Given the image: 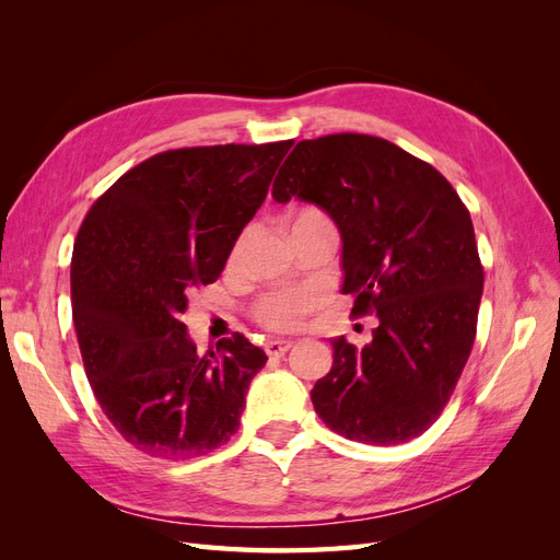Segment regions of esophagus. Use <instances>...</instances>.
<instances>
[{
	"label": "esophagus",
	"mask_w": 560,
	"mask_h": 560,
	"mask_svg": "<svg viewBox=\"0 0 560 560\" xmlns=\"http://www.w3.org/2000/svg\"><path fill=\"white\" fill-rule=\"evenodd\" d=\"M290 348H292V341H278V338H273V341H266L268 358H282V354Z\"/></svg>",
	"instance_id": "obj_1"
}]
</instances>
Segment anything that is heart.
<instances>
[{
    "label": "heart",
    "mask_w": 560,
    "mask_h": 560,
    "mask_svg": "<svg viewBox=\"0 0 560 560\" xmlns=\"http://www.w3.org/2000/svg\"><path fill=\"white\" fill-rule=\"evenodd\" d=\"M317 214L319 212L315 210H303L292 219V222H299V219H311ZM238 252H241V245L233 249V257ZM315 303H317V294L313 290H296V287H290V290H276L266 294L259 301L257 315L266 327L287 331V329H296L303 322V317L311 313Z\"/></svg>",
    "instance_id": "obj_1"
}]
</instances>
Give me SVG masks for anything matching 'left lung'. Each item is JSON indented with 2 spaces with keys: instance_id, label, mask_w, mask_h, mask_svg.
Returning <instances> with one entry per match:
<instances>
[{
  "instance_id": "1",
  "label": "left lung",
  "mask_w": 560,
  "mask_h": 560,
  "mask_svg": "<svg viewBox=\"0 0 560 560\" xmlns=\"http://www.w3.org/2000/svg\"><path fill=\"white\" fill-rule=\"evenodd\" d=\"M292 198L334 219L341 292L354 315L378 317L362 350L331 338L315 411L352 442H409L444 411L477 336L483 268L469 212L430 163L358 132L301 140L273 182V200Z\"/></svg>"
}]
</instances>
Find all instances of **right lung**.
<instances>
[{"label":"right lung","instance_id":"add662e5","mask_svg":"<svg viewBox=\"0 0 560 560\" xmlns=\"http://www.w3.org/2000/svg\"><path fill=\"white\" fill-rule=\"evenodd\" d=\"M294 142L163 151L95 200L72 254V317L97 404L128 444L191 460L235 434L266 352H196L182 315L214 282Z\"/></svg>","mask_w":560,"mask_h":560}]
</instances>
